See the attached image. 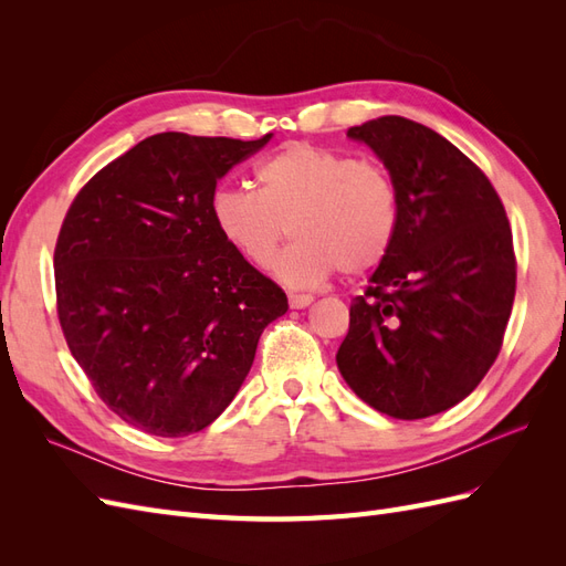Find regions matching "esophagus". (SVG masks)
Instances as JSON below:
<instances>
[{
	"instance_id": "34e87169",
	"label": "esophagus",
	"mask_w": 566,
	"mask_h": 566,
	"mask_svg": "<svg viewBox=\"0 0 566 566\" xmlns=\"http://www.w3.org/2000/svg\"><path fill=\"white\" fill-rule=\"evenodd\" d=\"M287 302L293 310H304V306H310L314 302V297L312 295H290Z\"/></svg>"
}]
</instances>
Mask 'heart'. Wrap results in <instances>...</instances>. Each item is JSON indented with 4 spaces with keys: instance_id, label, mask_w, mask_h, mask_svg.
<instances>
[{
    "instance_id": "heart-1",
    "label": "heart",
    "mask_w": 566,
    "mask_h": 566,
    "mask_svg": "<svg viewBox=\"0 0 566 566\" xmlns=\"http://www.w3.org/2000/svg\"><path fill=\"white\" fill-rule=\"evenodd\" d=\"M256 191L221 186L210 212L227 245L256 269L276 262L293 287L323 283L335 269L361 276L385 262L401 224L397 181L375 160L314 144H290L254 169Z\"/></svg>"
}]
</instances>
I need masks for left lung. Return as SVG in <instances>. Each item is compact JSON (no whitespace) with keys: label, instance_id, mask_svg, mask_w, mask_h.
I'll list each match as a JSON object with an SVG mask.
<instances>
[{"label":"left lung","instance_id":"left-lung-1","mask_svg":"<svg viewBox=\"0 0 566 566\" xmlns=\"http://www.w3.org/2000/svg\"><path fill=\"white\" fill-rule=\"evenodd\" d=\"M397 181L401 224L337 349L342 378L380 413L420 420L482 382L501 352L517 262L505 208L465 153L399 115L349 127Z\"/></svg>","mask_w":566,"mask_h":566}]
</instances>
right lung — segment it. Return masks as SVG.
Listing matches in <instances>:
<instances>
[{
  "label": "right lung",
  "instance_id": "1",
  "mask_svg": "<svg viewBox=\"0 0 566 566\" xmlns=\"http://www.w3.org/2000/svg\"><path fill=\"white\" fill-rule=\"evenodd\" d=\"M269 139L148 136L84 184L63 219L54 276L67 349L101 401L146 434L214 422L287 312L210 212L217 181Z\"/></svg>",
  "mask_w": 566,
  "mask_h": 566
}]
</instances>
